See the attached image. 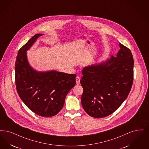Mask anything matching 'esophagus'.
<instances>
[{"mask_svg": "<svg viewBox=\"0 0 149 149\" xmlns=\"http://www.w3.org/2000/svg\"><path fill=\"white\" fill-rule=\"evenodd\" d=\"M76 82H77V85H79L80 83V78L78 76L76 77Z\"/></svg>", "mask_w": 149, "mask_h": 149, "instance_id": "34e87169", "label": "esophagus"}]
</instances>
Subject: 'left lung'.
Here are the masks:
<instances>
[{"label": "left lung", "mask_w": 149, "mask_h": 149, "mask_svg": "<svg viewBox=\"0 0 149 149\" xmlns=\"http://www.w3.org/2000/svg\"><path fill=\"white\" fill-rule=\"evenodd\" d=\"M116 56L82 70L83 88L81 101L84 110L95 118L115 111L127 98L134 79V59L130 50L119 43Z\"/></svg>", "instance_id": "1"}]
</instances>
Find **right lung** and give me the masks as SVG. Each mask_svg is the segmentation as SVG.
Listing matches in <instances>:
<instances>
[{
	"label": "right lung",
	"instance_id": "1",
	"mask_svg": "<svg viewBox=\"0 0 149 149\" xmlns=\"http://www.w3.org/2000/svg\"><path fill=\"white\" fill-rule=\"evenodd\" d=\"M43 34H37L20 48L15 64L18 95L26 106L44 117L56 115L63 107L66 96L76 84V74L55 70L38 72L30 66L26 51Z\"/></svg>",
	"mask_w": 149,
	"mask_h": 149
}]
</instances>
